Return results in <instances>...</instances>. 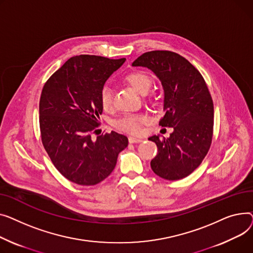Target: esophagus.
Returning a JSON list of instances; mask_svg holds the SVG:
<instances>
[{
	"mask_svg": "<svg viewBox=\"0 0 253 253\" xmlns=\"http://www.w3.org/2000/svg\"><path fill=\"white\" fill-rule=\"evenodd\" d=\"M143 140L142 139H139V138H133V137H129L128 138V142L129 143H131V144H133V143H140V142H142Z\"/></svg>",
	"mask_w": 253,
	"mask_h": 253,
	"instance_id": "1",
	"label": "esophagus"
}]
</instances>
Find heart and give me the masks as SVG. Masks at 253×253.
<instances>
[{"label":"heart","mask_w":253,"mask_h":253,"mask_svg":"<svg viewBox=\"0 0 253 253\" xmlns=\"http://www.w3.org/2000/svg\"><path fill=\"white\" fill-rule=\"evenodd\" d=\"M125 82L140 95H146L149 92L152 80L142 71H133L125 77ZM100 103L104 110H110L113 106V95L111 88L103 86L100 92ZM148 122V118L141 114H126L116 122V126L130 133H139L142 126Z\"/></svg>","instance_id":"heart-1"}]
</instances>
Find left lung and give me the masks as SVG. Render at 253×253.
Instances as JSON below:
<instances>
[{
    "mask_svg": "<svg viewBox=\"0 0 253 253\" xmlns=\"http://www.w3.org/2000/svg\"><path fill=\"white\" fill-rule=\"evenodd\" d=\"M131 65L150 69L161 82L165 115L159 125L173 128L169 138L148 139L158 149L151 169L165 180H181L200 166L211 144L213 102L209 87L201 73L174 52H147Z\"/></svg>",
    "mask_w": 253,
    "mask_h": 253,
    "instance_id": "8db88e82",
    "label": "left lung"
}]
</instances>
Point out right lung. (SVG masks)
<instances>
[{"mask_svg": "<svg viewBox=\"0 0 253 253\" xmlns=\"http://www.w3.org/2000/svg\"><path fill=\"white\" fill-rule=\"evenodd\" d=\"M126 61L95 55L74 56L44 84L40 100L42 145L63 176L82 186H94L112 172L128 140L116 131L91 132L103 108L100 92Z\"/></svg>", "mask_w": 253, "mask_h": 253, "instance_id": "right-lung-1", "label": "right lung"}]
</instances>
